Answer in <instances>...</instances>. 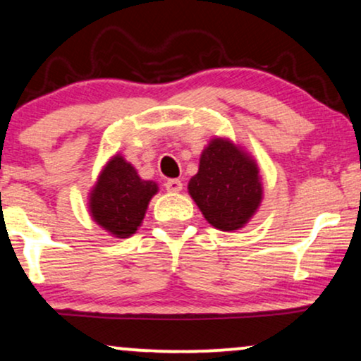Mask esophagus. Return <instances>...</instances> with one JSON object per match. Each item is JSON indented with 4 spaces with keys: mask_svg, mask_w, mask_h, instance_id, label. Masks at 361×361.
<instances>
[{
    "mask_svg": "<svg viewBox=\"0 0 361 361\" xmlns=\"http://www.w3.org/2000/svg\"><path fill=\"white\" fill-rule=\"evenodd\" d=\"M165 188L170 193H178V191H181V188H183V183L180 180H176V178H171V180L165 181Z\"/></svg>",
    "mask_w": 361,
    "mask_h": 361,
    "instance_id": "esophagus-1",
    "label": "esophagus"
}]
</instances>
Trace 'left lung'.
<instances>
[{
  "label": "left lung",
  "instance_id": "obj_1",
  "mask_svg": "<svg viewBox=\"0 0 361 361\" xmlns=\"http://www.w3.org/2000/svg\"><path fill=\"white\" fill-rule=\"evenodd\" d=\"M188 191L209 225L221 231L245 226L263 195L253 159L221 138L209 141L202 153L198 173L190 180Z\"/></svg>",
  "mask_w": 361,
  "mask_h": 361
}]
</instances>
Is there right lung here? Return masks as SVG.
<instances>
[{
    "mask_svg": "<svg viewBox=\"0 0 361 361\" xmlns=\"http://www.w3.org/2000/svg\"><path fill=\"white\" fill-rule=\"evenodd\" d=\"M158 191L154 181L141 180L123 157H113L91 191L90 212L93 220L118 238L138 230L149 200Z\"/></svg>",
    "mask_w": 361,
    "mask_h": 361,
    "instance_id": "add662e5",
    "label": "right lung"
}]
</instances>
